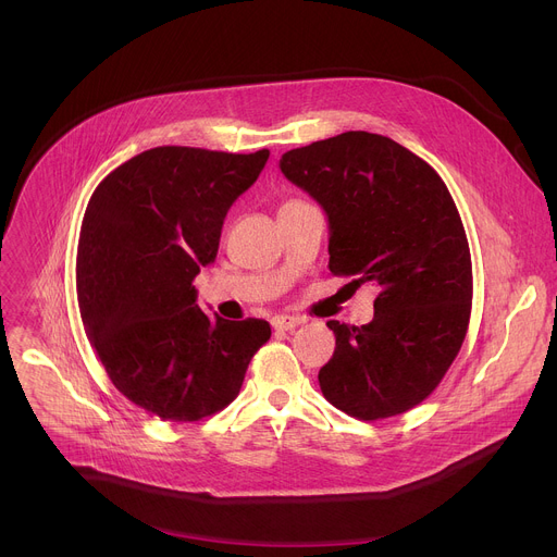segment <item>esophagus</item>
<instances>
[{
    "instance_id": "34e87169",
    "label": "esophagus",
    "mask_w": 557,
    "mask_h": 557,
    "mask_svg": "<svg viewBox=\"0 0 557 557\" xmlns=\"http://www.w3.org/2000/svg\"><path fill=\"white\" fill-rule=\"evenodd\" d=\"M301 322V318H297V315H275L273 320H271V324H273V329L275 331H293L295 326H299Z\"/></svg>"
}]
</instances>
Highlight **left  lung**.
Listing matches in <instances>:
<instances>
[{"label":"left lung","mask_w":557,"mask_h":557,"mask_svg":"<svg viewBox=\"0 0 557 557\" xmlns=\"http://www.w3.org/2000/svg\"><path fill=\"white\" fill-rule=\"evenodd\" d=\"M280 169L329 215L331 273L380 288L369 324L326 322L335 352L318 375L324 397L364 422L407 413L442 382L471 320L458 207L424 160L367 131L293 148Z\"/></svg>","instance_id":"left-lung-1"}]
</instances>
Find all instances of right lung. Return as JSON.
Listing matches in <instances>:
<instances>
[{
    "label": "right lung",
    "instance_id": "add662e5",
    "mask_svg": "<svg viewBox=\"0 0 557 557\" xmlns=\"http://www.w3.org/2000/svg\"><path fill=\"white\" fill-rule=\"evenodd\" d=\"M267 160V148L237 156L158 146L109 173L88 199L75 264L84 331L115 388L166 422L226 409L271 337L264 320H211L193 286L218 256L231 205Z\"/></svg>",
    "mask_w": 557,
    "mask_h": 557
}]
</instances>
